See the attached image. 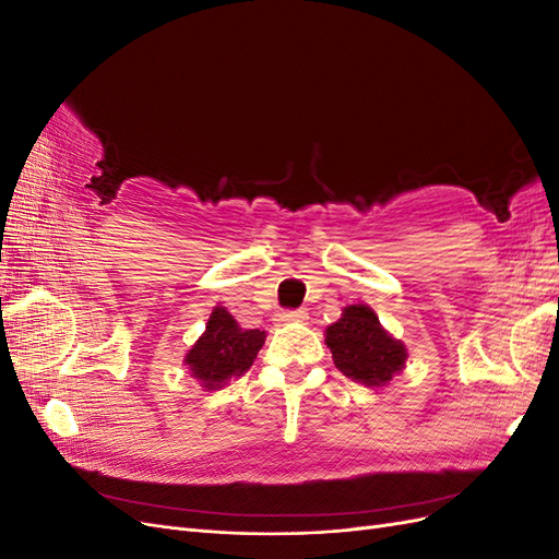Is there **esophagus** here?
<instances>
[{"instance_id": "34e87169", "label": "esophagus", "mask_w": 559, "mask_h": 559, "mask_svg": "<svg viewBox=\"0 0 559 559\" xmlns=\"http://www.w3.org/2000/svg\"><path fill=\"white\" fill-rule=\"evenodd\" d=\"M280 321H284V324H292V321H308V312L306 310H282Z\"/></svg>"}]
</instances>
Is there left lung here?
Masks as SVG:
<instances>
[{"mask_svg": "<svg viewBox=\"0 0 559 559\" xmlns=\"http://www.w3.org/2000/svg\"><path fill=\"white\" fill-rule=\"evenodd\" d=\"M326 345L343 376L366 386H382L405 368L408 352L389 335L368 306H347L326 329Z\"/></svg>", "mask_w": 559, "mask_h": 559, "instance_id": "obj_1", "label": "left lung"}]
</instances>
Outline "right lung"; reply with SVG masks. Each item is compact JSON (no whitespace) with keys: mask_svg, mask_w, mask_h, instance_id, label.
<instances>
[{"mask_svg":"<svg viewBox=\"0 0 559 559\" xmlns=\"http://www.w3.org/2000/svg\"><path fill=\"white\" fill-rule=\"evenodd\" d=\"M265 343V331L242 329L226 308H214L205 333L186 352L183 364L191 376L212 392L222 389L230 378H238L251 368Z\"/></svg>","mask_w":559,"mask_h":559,"instance_id":"add662e5","label":"right lung"}]
</instances>
